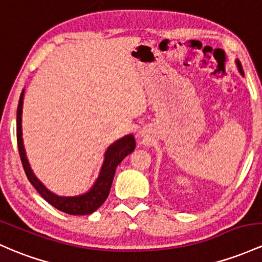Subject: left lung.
I'll list each match as a JSON object with an SVG mask.
<instances>
[{"instance_id": "8db88e82", "label": "left lung", "mask_w": 262, "mask_h": 262, "mask_svg": "<svg viewBox=\"0 0 262 262\" xmlns=\"http://www.w3.org/2000/svg\"><path fill=\"white\" fill-rule=\"evenodd\" d=\"M236 64H237V68H238V71H240V73L243 74V76H244V72H243V67H241V63L238 62V61H236Z\"/></svg>"}]
</instances>
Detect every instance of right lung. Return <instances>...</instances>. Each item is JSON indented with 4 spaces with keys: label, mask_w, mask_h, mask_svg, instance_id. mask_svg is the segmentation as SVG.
<instances>
[{
    "label": "right lung",
    "mask_w": 262,
    "mask_h": 262,
    "mask_svg": "<svg viewBox=\"0 0 262 262\" xmlns=\"http://www.w3.org/2000/svg\"><path fill=\"white\" fill-rule=\"evenodd\" d=\"M24 96L25 89L22 91L21 97H19L18 108H17V144H18L19 157H21L22 165H24L25 173L27 175L28 180L34 186V189L39 192V195H41L43 199L48 201L52 206H54L58 210L70 215L92 214L108 198L118 164L122 162L126 155H129L136 149V139H134L133 134H129V136L120 138L117 142H114L113 144L108 146L104 154V162H103L102 169L99 171V177L97 178L96 183L93 184V186L87 192H84L82 195H76V196H59V195L53 194V192L48 190L37 179V177L33 174L32 169H31L27 157H26L24 139H22V107H24Z\"/></svg>",
    "instance_id": "1"
}]
</instances>
